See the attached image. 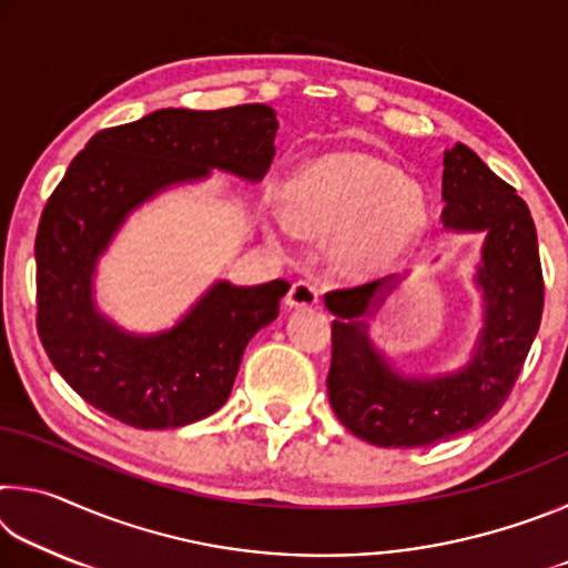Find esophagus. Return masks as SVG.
Wrapping results in <instances>:
<instances>
[{
	"label": "esophagus",
	"instance_id": "1",
	"mask_svg": "<svg viewBox=\"0 0 568 568\" xmlns=\"http://www.w3.org/2000/svg\"><path fill=\"white\" fill-rule=\"evenodd\" d=\"M321 301V287L313 281H297L293 283L291 291H287L285 303L287 307H313Z\"/></svg>",
	"mask_w": 568,
	"mask_h": 568
}]
</instances>
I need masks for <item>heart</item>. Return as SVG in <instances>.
<instances>
[{
	"label": "heart",
	"mask_w": 568,
	"mask_h": 568,
	"mask_svg": "<svg viewBox=\"0 0 568 568\" xmlns=\"http://www.w3.org/2000/svg\"><path fill=\"white\" fill-rule=\"evenodd\" d=\"M293 223L303 235L329 237L333 267L378 277L406 261L428 225L426 197L388 162L361 152L323 158L297 175Z\"/></svg>",
	"instance_id": "obj_1"
}]
</instances>
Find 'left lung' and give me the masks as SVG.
I'll return each instance as SVG.
<instances>
[{"label": "left lung", "instance_id": "left-lung-1", "mask_svg": "<svg viewBox=\"0 0 568 568\" xmlns=\"http://www.w3.org/2000/svg\"><path fill=\"white\" fill-rule=\"evenodd\" d=\"M446 200L440 223L460 233H486L478 287L486 325L468 365L436 378H406L368 341L361 321L396 277L325 293L335 315L328 398L353 436L381 448H420L494 418L524 368L541 325L544 275L536 225L516 190L456 142L444 158Z\"/></svg>", "mask_w": 568, "mask_h": 568}]
</instances>
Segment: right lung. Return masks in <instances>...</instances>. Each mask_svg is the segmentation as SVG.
<instances>
[{"instance_id":"add662e5","label":"right lung","mask_w":568,"mask_h":568,"mask_svg":"<svg viewBox=\"0 0 568 568\" xmlns=\"http://www.w3.org/2000/svg\"><path fill=\"white\" fill-rule=\"evenodd\" d=\"M275 110H158L94 134L47 200L34 240L37 331L60 376L134 428H180L223 408L253 335L277 318L285 281L215 283L175 328L132 335L98 313L92 275L134 207L210 170L261 180L275 155Z\"/></svg>"}]
</instances>
